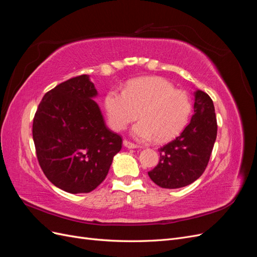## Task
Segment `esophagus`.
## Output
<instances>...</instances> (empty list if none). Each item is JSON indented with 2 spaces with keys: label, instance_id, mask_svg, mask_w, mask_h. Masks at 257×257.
I'll return each mask as SVG.
<instances>
[{
  "label": "esophagus",
  "instance_id": "34e87169",
  "mask_svg": "<svg viewBox=\"0 0 257 257\" xmlns=\"http://www.w3.org/2000/svg\"><path fill=\"white\" fill-rule=\"evenodd\" d=\"M123 145H124V147L128 148V149H136V148H137V145L131 143L128 141H123Z\"/></svg>",
  "mask_w": 257,
  "mask_h": 257
}]
</instances>
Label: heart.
<instances>
[{"mask_svg": "<svg viewBox=\"0 0 257 257\" xmlns=\"http://www.w3.org/2000/svg\"><path fill=\"white\" fill-rule=\"evenodd\" d=\"M108 121L115 131L125 128L139 112V120L131 130L137 141L157 137L168 141L180 133L192 111L189 95L177 90L161 77H144L127 82L123 92L111 90L104 98Z\"/></svg>", "mask_w": 257, "mask_h": 257, "instance_id": "1", "label": "heart"}]
</instances>
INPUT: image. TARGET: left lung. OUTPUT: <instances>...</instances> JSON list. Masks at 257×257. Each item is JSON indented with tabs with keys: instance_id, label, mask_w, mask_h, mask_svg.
<instances>
[{
	"instance_id": "left-lung-1",
	"label": "left lung",
	"mask_w": 257,
	"mask_h": 257,
	"mask_svg": "<svg viewBox=\"0 0 257 257\" xmlns=\"http://www.w3.org/2000/svg\"><path fill=\"white\" fill-rule=\"evenodd\" d=\"M194 113L182 133L163 146L159 164L149 175L164 189H179L203 175L216 138V118L212 99L201 90L194 92Z\"/></svg>"
}]
</instances>
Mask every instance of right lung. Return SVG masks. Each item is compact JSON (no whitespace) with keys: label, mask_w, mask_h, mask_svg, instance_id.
I'll return each mask as SVG.
<instances>
[{"label":"right lung","mask_w":257,"mask_h":257,"mask_svg":"<svg viewBox=\"0 0 257 257\" xmlns=\"http://www.w3.org/2000/svg\"><path fill=\"white\" fill-rule=\"evenodd\" d=\"M89 75L45 94L33 120L36 155L48 180L67 193H89L102 183L122 138L106 126Z\"/></svg>","instance_id":"1"}]
</instances>
